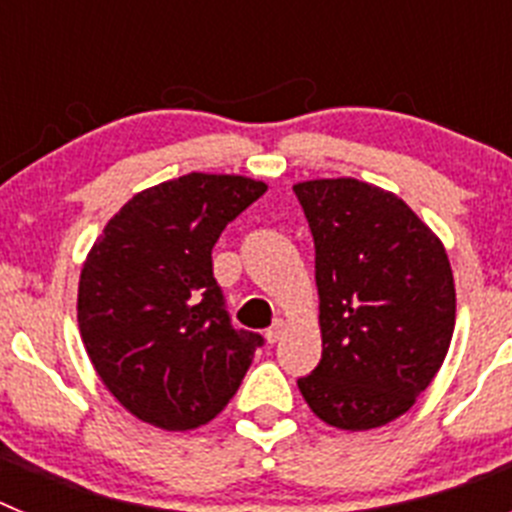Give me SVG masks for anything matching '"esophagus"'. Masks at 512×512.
<instances>
[{
	"label": "esophagus",
	"instance_id": "34e87169",
	"mask_svg": "<svg viewBox=\"0 0 512 512\" xmlns=\"http://www.w3.org/2000/svg\"><path fill=\"white\" fill-rule=\"evenodd\" d=\"M284 328H287V323H284L282 318L274 320V325H271V328L266 330V341H269V343H277L279 338L284 336Z\"/></svg>",
	"mask_w": 512,
	"mask_h": 512
}]
</instances>
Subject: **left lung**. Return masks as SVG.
<instances>
[{"instance_id": "obj_1", "label": "left lung", "mask_w": 512, "mask_h": 512, "mask_svg": "<svg viewBox=\"0 0 512 512\" xmlns=\"http://www.w3.org/2000/svg\"><path fill=\"white\" fill-rule=\"evenodd\" d=\"M315 241L323 356L297 379L323 423L400 418L449 354L456 289L446 248L392 192L359 179L295 184Z\"/></svg>"}]
</instances>
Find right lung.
Listing matches in <instances>:
<instances>
[{
  "mask_svg": "<svg viewBox=\"0 0 512 512\" xmlns=\"http://www.w3.org/2000/svg\"><path fill=\"white\" fill-rule=\"evenodd\" d=\"M266 192L235 174L143 189L120 207L79 279V330L104 387L164 431L210 423L238 392L264 338L235 330L212 277V246Z\"/></svg>",
  "mask_w": 512,
  "mask_h": 512,
  "instance_id": "right-lung-1",
  "label": "right lung"
}]
</instances>
